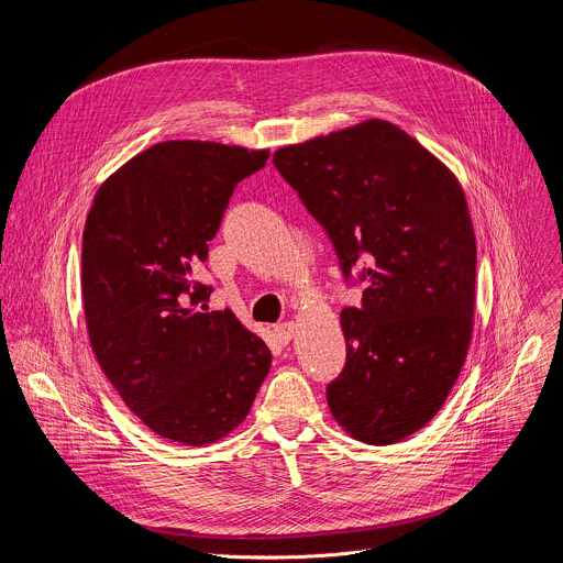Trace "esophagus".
<instances>
[{"label": "esophagus", "instance_id": "1", "mask_svg": "<svg viewBox=\"0 0 563 563\" xmlns=\"http://www.w3.org/2000/svg\"><path fill=\"white\" fill-rule=\"evenodd\" d=\"M274 332H276V339L287 345L296 336V325L294 323H280V325H276Z\"/></svg>", "mask_w": 563, "mask_h": 563}]
</instances>
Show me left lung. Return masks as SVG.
Here are the masks:
<instances>
[{
    "mask_svg": "<svg viewBox=\"0 0 563 563\" xmlns=\"http://www.w3.org/2000/svg\"><path fill=\"white\" fill-rule=\"evenodd\" d=\"M280 176L325 227L343 274L367 261L363 307L341 311L347 361L328 385L336 423L369 445L441 410L474 328L476 240L456 176L387 120L280 146Z\"/></svg>",
    "mask_w": 563,
    "mask_h": 563,
    "instance_id": "8db88e82",
    "label": "left lung"
}]
</instances>
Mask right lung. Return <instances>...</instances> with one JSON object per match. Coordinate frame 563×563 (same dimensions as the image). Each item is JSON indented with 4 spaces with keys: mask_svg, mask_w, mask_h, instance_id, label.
I'll return each mask as SVG.
<instances>
[{
    "mask_svg": "<svg viewBox=\"0 0 563 563\" xmlns=\"http://www.w3.org/2000/svg\"><path fill=\"white\" fill-rule=\"evenodd\" d=\"M269 148L157 142L96 191L82 235V305L93 354L155 434L209 445L254 406L272 352L233 311H207L209 240L233 187Z\"/></svg>",
    "mask_w": 563,
    "mask_h": 563,
    "instance_id": "1",
    "label": "right lung"
}]
</instances>
